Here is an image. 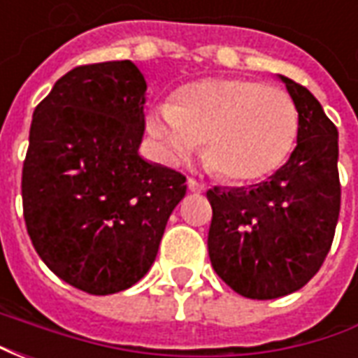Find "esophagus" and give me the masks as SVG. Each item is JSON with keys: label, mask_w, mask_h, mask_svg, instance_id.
Instances as JSON below:
<instances>
[{"label": "esophagus", "mask_w": 358, "mask_h": 358, "mask_svg": "<svg viewBox=\"0 0 358 358\" xmlns=\"http://www.w3.org/2000/svg\"><path fill=\"white\" fill-rule=\"evenodd\" d=\"M187 187H189L192 194H203L205 192V184L195 178H187Z\"/></svg>", "instance_id": "34e87169"}]
</instances>
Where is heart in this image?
<instances>
[{"mask_svg":"<svg viewBox=\"0 0 358 358\" xmlns=\"http://www.w3.org/2000/svg\"><path fill=\"white\" fill-rule=\"evenodd\" d=\"M148 132L169 163H186L205 141V159L220 178L257 182L282 166L299 136V113L284 90L251 78L189 84L176 103L149 113Z\"/></svg>","mask_w":358,"mask_h":358,"instance_id":"1","label":"heart"}]
</instances>
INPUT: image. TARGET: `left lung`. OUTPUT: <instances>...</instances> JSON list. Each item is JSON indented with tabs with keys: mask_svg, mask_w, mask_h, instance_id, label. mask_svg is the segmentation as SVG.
<instances>
[{
	"mask_svg": "<svg viewBox=\"0 0 358 358\" xmlns=\"http://www.w3.org/2000/svg\"><path fill=\"white\" fill-rule=\"evenodd\" d=\"M299 113L297 148L268 180L207 192L210 264L249 299L301 289L322 266L341 203L338 128L305 86L278 74Z\"/></svg>",
	"mask_w": 358,
	"mask_h": 358,
	"instance_id": "1",
	"label": "left lung"
}]
</instances>
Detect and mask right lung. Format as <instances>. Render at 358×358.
Instances as JSON below:
<instances>
[{"label":"right lung","instance_id":"obj_1","mask_svg":"<svg viewBox=\"0 0 358 358\" xmlns=\"http://www.w3.org/2000/svg\"><path fill=\"white\" fill-rule=\"evenodd\" d=\"M145 78L132 61L76 66L34 110L22 166L32 245L92 295L132 287L155 261L186 176L140 157Z\"/></svg>","mask_w":358,"mask_h":358}]
</instances>
